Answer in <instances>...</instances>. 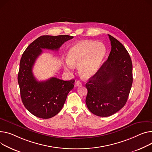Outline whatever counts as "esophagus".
<instances>
[{
	"label": "esophagus",
	"mask_w": 152,
	"mask_h": 152,
	"mask_svg": "<svg viewBox=\"0 0 152 152\" xmlns=\"http://www.w3.org/2000/svg\"><path fill=\"white\" fill-rule=\"evenodd\" d=\"M75 85L77 87H80V86H82V84H81V83H80V81H79V80H77V81L76 82V84Z\"/></svg>",
	"instance_id": "34e87169"
}]
</instances>
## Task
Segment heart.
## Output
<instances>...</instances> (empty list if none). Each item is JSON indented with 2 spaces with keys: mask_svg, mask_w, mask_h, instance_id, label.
Returning <instances> with one entry per match:
<instances>
[{
  "mask_svg": "<svg viewBox=\"0 0 152 152\" xmlns=\"http://www.w3.org/2000/svg\"><path fill=\"white\" fill-rule=\"evenodd\" d=\"M106 53L104 45L94 41H82L69 50L67 60L71 66H78V72L84 79L95 76L99 70ZM68 69V67H65Z\"/></svg>",
  "mask_w": 152,
  "mask_h": 152,
  "instance_id": "obj_1",
  "label": "heart"
}]
</instances>
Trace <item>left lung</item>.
<instances>
[{
	"mask_svg": "<svg viewBox=\"0 0 152 152\" xmlns=\"http://www.w3.org/2000/svg\"><path fill=\"white\" fill-rule=\"evenodd\" d=\"M111 50L106 61L86 84V103L91 113L99 117L116 113L126 104L133 83V65L127 50L108 35Z\"/></svg>",
	"mask_w": 152,
	"mask_h": 152,
	"instance_id": "obj_1",
	"label": "left lung"
}]
</instances>
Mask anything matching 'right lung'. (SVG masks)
<instances>
[{
    "label": "right lung",
    "mask_w": 152,
    "mask_h": 152,
    "mask_svg": "<svg viewBox=\"0 0 152 152\" xmlns=\"http://www.w3.org/2000/svg\"><path fill=\"white\" fill-rule=\"evenodd\" d=\"M73 38L66 35L41 36L30 43L22 55L18 75L20 94L25 107L37 117L47 119L57 115L62 109L69 91L73 88L75 80L50 77L45 81H38L32 73L35 60L42 53V49L58 50Z\"/></svg>",
    "instance_id": "right-lung-1"
}]
</instances>
